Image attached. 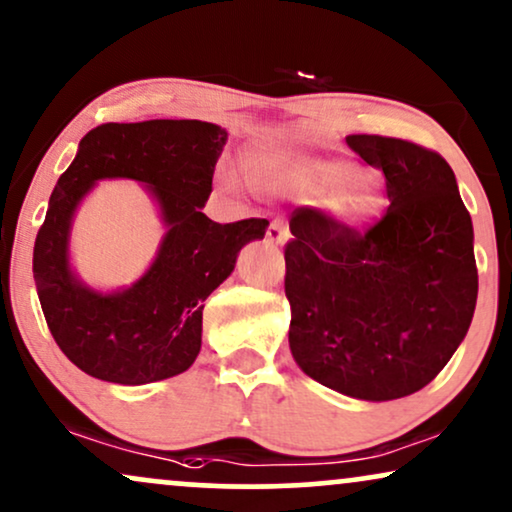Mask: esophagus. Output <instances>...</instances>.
<instances>
[{"label": "esophagus", "mask_w": 512, "mask_h": 512, "mask_svg": "<svg viewBox=\"0 0 512 512\" xmlns=\"http://www.w3.org/2000/svg\"><path fill=\"white\" fill-rule=\"evenodd\" d=\"M290 238V229L283 222H271L269 229H267V241L274 243V245H283Z\"/></svg>", "instance_id": "esophagus-1"}]
</instances>
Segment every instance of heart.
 I'll use <instances>...</instances> for the list:
<instances>
[{"instance_id":"1","label":"heart","mask_w":512,"mask_h":512,"mask_svg":"<svg viewBox=\"0 0 512 512\" xmlns=\"http://www.w3.org/2000/svg\"><path fill=\"white\" fill-rule=\"evenodd\" d=\"M245 172L257 186L271 191L326 193V210L342 224H359L375 208V191L364 179H352L345 160H323L293 151H262L245 160Z\"/></svg>"}]
</instances>
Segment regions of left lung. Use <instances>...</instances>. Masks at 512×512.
I'll use <instances>...</instances> for the list:
<instances>
[{
	"label": "left lung",
	"instance_id": "left-lung-1",
	"mask_svg": "<svg viewBox=\"0 0 512 512\" xmlns=\"http://www.w3.org/2000/svg\"><path fill=\"white\" fill-rule=\"evenodd\" d=\"M390 208L366 231L316 208L290 217V352L316 383L366 401L423 390L454 357L477 302L472 219L442 155L352 134Z\"/></svg>",
	"mask_w": 512,
	"mask_h": 512
}]
</instances>
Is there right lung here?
<instances>
[{
  "instance_id": "right-lung-1",
  "label": "right lung",
  "mask_w": 512,
  "mask_h": 512,
  "mask_svg": "<svg viewBox=\"0 0 512 512\" xmlns=\"http://www.w3.org/2000/svg\"><path fill=\"white\" fill-rule=\"evenodd\" d=\"M226 129L200 120L106 122L87 132L56 181L32 252V276L56 345L92 378L146 385L184 373L200 352L208 295L236 267L267 219L217 224L203 210ZM101 178L147 184L168 231L147 274L129 289L99 294L69 269L76 205Z\"/></svg>"
}]
</instances>
